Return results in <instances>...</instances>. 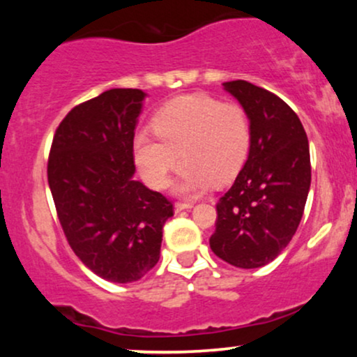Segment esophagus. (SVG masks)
Wrapping results in <instances>:
<instances>
[{"label":"esophagus","mask_w":357,"mask_h":357,"mask_svg":"<svg viewBox=\"0 0 357 357\" xmlns=\"http://www.w3.org/2000/svg\"><path fill=\"white\" fill-rule=\"evenodd\" d=\"M192 206V203H188V202H176L174 203V211L179 213L183 210H190V208Z\"/></svg>","instance_id":"34e87169"}]
</instances>
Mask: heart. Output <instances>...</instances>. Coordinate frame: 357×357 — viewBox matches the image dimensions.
Masks as SVG:
<instances>
[{
    "mask_svg": "<svg viewBox=\"0 0 357 357\" xmlns=\"http://www.w3.org/2000/svg\"><path fill=\"white\" fill-rule=\"evenodd\" d=\"M153 132L134 139V155L142 178L155 190L184 162L176 190L195 195L215 181L227 184L243 167L252 142L247 112L238 104L206 93H188L162 105L153 117Z\"/></svg>",
    "mask_w": 357,
    "mask_h": 357,
    "instance_id": "1",
    "label": "heart"
}]
</instances>
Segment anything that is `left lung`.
Masks as SVG:
<instances>
[{
	"mask_svg": "<svg viewBox=\"0 0 357 357\" xmlns=\"http://www.w3.org/2000/svg\"><path fill=\"white\" fill-rule=\"evenodd\" d=\"M250 119L248 159L216 203L210 247L238 268L267 265L296 235L310 188V153L301 119L280 97L245 80L225 82Z\"/></svg>",
	"mask_w": 357,
	"mask_h": 357,
	"instance_id": "1",
	"label": "left lung"
}]
</instances>
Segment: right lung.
Listing matches in <instances>:
<instances>
[{"label":"right lung","mask_w":357,"mask_h":357,"mask_svg":"<svg viewBox=\"0 0 357 357\" xmlns=\"http://www.w3.org/2000/svg\"><path fill=\"white\" fill-rule=\"evenodd\" d=\"M146 93L110 89L75 105L53 136L48 184L73 253L116 284L142 278L158 264L173 203L132 178L134 129Z\"/></svg>","instance_id":"obj_1"}]
</instances>
